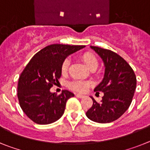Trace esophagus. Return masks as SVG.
<instances>
[{
  "mask_svg": "<svg viewBox=\"0 0 150 150\" xmlns=\"http://www.w3.org/2000/svg\"><path fill=\"white\" fill-rule=\"evenodd\" d=\"M75 96H76L77 97H79V98H83V97H84V95L81 94V93H76V94H75Z\"/></svg>",
  "mask_w": 150,
  "mask_h": 150,
  "instance_id": "obj_1",
  "label": "esophagus"
}]
</instances>
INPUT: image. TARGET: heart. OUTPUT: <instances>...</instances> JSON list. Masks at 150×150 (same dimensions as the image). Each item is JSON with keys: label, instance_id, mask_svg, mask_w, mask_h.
<instances>
[{"label": "heart", "instance_id": "heart-1", "mask_svg": "<svg viewBox=\"0 0 150 150\" xmlns=\"http://www.w3.org/2000/svg\"><path fill=\"white\" fill-rule=\"evenodd\" d=\"M81 59L84 62L86 66L91 70L96 69L97 66H98V60H97V58L92 53L85 52V53H82L81 55ZM69 59H64V61L62 63V66H61V70H62V73L65 74L67 72L68 70H69ZM69 86L72 90L79 91V92H84V91H85L91 86V83L89 81H86L75 80L71 81L69 84Z\"/></svg>", "mask_w": 150, "mask_h": 150}]
</instances>
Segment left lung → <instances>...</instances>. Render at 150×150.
<instances>
[{
  "mask_svg": "<svg viewBox=\"0 0 150 150\" xmlns=\"http://www.w3.org/2000/svg\"><path fill=\"white\" fill-rule=\"evenodd\" d=\"M91 48L100 56L105 66L103 79L94 89L103 92V97L100 103L91 97L93 105L86 115L93 122L109 123L120 118L129 108L136 90V75L116 53L98 47Z\"/></svg>",
  "mask_w": 150,
  "mask_h": 150,
  "instance_id": "1",
  "label": "left lung"
}]
</instances>
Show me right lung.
I'll use <instances>...</instances> for the list:
<instances>
[{"instance_id":"obj_1","label":"right lung","mask_w":150,"mask_h":150,"mask_svg":"<svg viewBox=\"0 0 150 150\" xmlns=\"http://www.w3.org/2000/svg\"><path fill=\"white\" fill-rule=\"evenodd\" d=\"M84 47L51 44L38 52L28 62L19 76L17 96L23 111L34 122L48 125L62 117L67 100L74 93L64 90L57 95L50 89L59 82L64 59Z\"/></svg>"}]
</instances>
